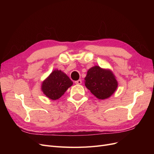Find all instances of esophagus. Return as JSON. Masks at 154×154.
I'll return each instance as SVG.
<instances>
[{"instance_id": "1", "label": "esophagus", "mask_w": 154, "mask_h": 154, "mask_svg": "<svg viewBox=\"0 0 154 154\" xmlns=\"http://www.w3.org/2000/svg\"><path fill=\"white\" fill-rule=\"evenodd\" d=\"M82 80H78L75 82V83H76V84H78V85H80V84H82Z\"/></svg>"}]
</instances>
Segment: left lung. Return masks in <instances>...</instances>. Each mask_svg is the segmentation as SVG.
<instances>
[{"label":"left lung","instance_id":"8db88e82","mask_svg":"<svg viewBox=\"0 0 154 154\" xmlns=\"http://www.w3.org/2000/svg\"><path fill=\"white\" fill-rule=\"evenodd\" d=\"M84 82L85 87L100 100L109 98L118 86V81L110 69L97 66L88 70Z\"/></svg>","mask_w":154,"mask_h":154}]
</instances>
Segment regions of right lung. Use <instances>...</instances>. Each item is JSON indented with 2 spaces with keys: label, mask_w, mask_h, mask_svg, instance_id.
<instances>
[{
  "label": "right lung",
  "mask_w": 154,
  "mask_h": 154,
  "mask_svg": "<svg viewBox=\"0 0 154 154\" xmlns=\"http://www.w3.org/2000/svg\"><path fill=\"white\" fill-rule=\"evenodd\" d=\"M73 82L61 70L55 69L42 82V91L48 98L57 100L71 87Z\"/></svg>",
  "instance_id": "obj_1"
}]
</instances>
